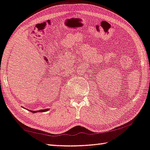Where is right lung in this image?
Returning a JSON list of instances; mask_svg holds the SVG:
<instances>
[{
  "instance_id": "right-lung-1",
  "label": "right lung",
  "mask_w": 150,
  "mask_h": 150,
  "mask_svg": "<svg viewBox=\"0 0 150 150\" xmlns=\"http://www.w3.org/2000/svg\"><path fill=\"white\" fill-rule=\"evenodd\" d=\"M47 110H48V109H45V110H38V111H32V110H30V111L32 112L35 113V112H45Z\"/></svg>"
}]
</instances>
